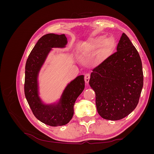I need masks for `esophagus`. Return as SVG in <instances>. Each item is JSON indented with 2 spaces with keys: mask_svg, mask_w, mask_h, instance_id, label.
<instances>
[{
  "mask_svg": "<svg viewBox=\"0 0 154 154\" xmlns=\"http://www.w3.org/2000/svg\"><path fill=\"white\" fill-rule=\"evenodd\" d=\"M90 78H91V75L90 74H86L85 75V83H87V84H88V82H89V80H90Z\"/></svg>",
  "mask_w": 154,
  "mask_h": 154,
  "instance_id": "obj_1",
  "label": "esophagus"
}]
</instances>
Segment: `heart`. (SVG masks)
<instances>
[{"instance_id":"1","label":"heart","mask_w":154,"mask_h":154,"mask_svg":"<svg viewBox=\"0 0 154 154\" xmlns=\"http://www.w3.org/2000/svg\"><path fill=\"white\" fill-rule=\"evenodd\" d=\"M115 46L116 42L113 37H107L104 38L103 36H100L88 44L86 49L92 51L100 49L101 57L105 58L113 52Z\"/></svg>"}]
</instances>
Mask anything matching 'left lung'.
I'll list each match as a JSON object with an SVG mask.
<instances>
[{"mask_svg":"<svg viewBox=\"0 0 154 154\" xmlns=\"http://www.w3.org/2000/svg\"><path fill=\"white\" fill-rule=\"evenodd\" d=\"M89 84L97 112L105 119H122L136 109L143 86L142 62L128 37L122 34L117 51L92 70Z\"/></svg>","mask_w":154,"mask_h":154,"instance_id":"left-lung-1","label":"left lung"}]
</instances>
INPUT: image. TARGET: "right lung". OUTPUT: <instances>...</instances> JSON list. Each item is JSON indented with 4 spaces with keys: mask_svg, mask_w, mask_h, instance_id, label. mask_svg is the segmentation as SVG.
Instances as JSON below:
<instances>
[{
    "mask_svg": "<svg viewBox=\"0 0 154 154\" xmlns=\"http://www.w3.org/2000/svg\"><path fill=\"white\" fill-rule=\"evenodd\" d=\"M64 34L45 35L37 42L27 59L25 67V96L34 116L41 122L52 127L67 124L74 114V105L85 88L84 76H78L64 90L57 105H44L38 96L37 77L41 67L53 48H64Z\"/></svg>",
    "mask_w": 154,
    "mask_h": 154,
    "instance_id": "right-lung-1",
    "label": "right lung"
}]
</instances>
